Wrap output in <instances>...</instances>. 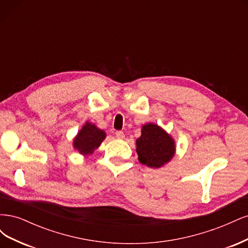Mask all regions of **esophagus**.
I'll use <instances>...</instances> for the list:
<instances>
[{
    "instance_id": "34e87169",
    "label": "esophagus",
    "mask_w": 248,
    "mask_h": 248,
    "mask_svg": "<svg viewBox=\"0 0 248 248\" xmlns=\"http://www.w3.org/2000/svg\"><path fill=\"white\" fill-rule=\"evenodd\" d=\"M116 137H117V139L122 140V139L125 138V134H124L123 131H117V132H116Z\"/></svg>"
}]
</instances>
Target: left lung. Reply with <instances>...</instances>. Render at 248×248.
Instances as JSON below:
<instances>
[{"label": "left lung", "mask_w": 248, "mask_h": 248, "mask_svg": "<svg viewBox=\"0 0 248 248\" xmlns=\"http://www.w3.org/2000/svg\"><path fill=\"white\" fill-rule=\"evenodd\" d=\"M137 152L140 163L149 168H160L175 154V142L169 134L155 124L142 126L137 140Z\"/></svg>", "instance_id": "8db88e82"}]
</instances>
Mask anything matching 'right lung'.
<instances>
[{"instance_id": "add662e5", "label": "right lung", "mask_w": 248, "mask_h": 248, "mask_svg": "<svg viewBox=\"0 0 248 248\" xmlns=\"http://www.w3.org/2000/svg\"><path fill=\"white\" fill-rule=\"evenodd\" d=\"M104 139H106L104 131L97 128L94 124L86 123V125L78 133L73 145L80 154L88 155L98 148Z\"/></svg>"}]
</instances>
